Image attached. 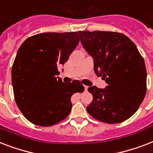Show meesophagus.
<instances>
[{
  "instance_id": "obj_1",
  "label": "esophagus",
  "mask_w": 153,
  "mask_h": 153,
  "mask_svg": "<svg viewBox=\"0 0 153 153\" xmlns=\"http://www.w3.org/2000/svg\"><path fill=\"white\" fill-rule=\"evenodd\" d=\"M84 88H85V91H87V89H88L87 85H84Z\"/></svg>"
}]
</instances>
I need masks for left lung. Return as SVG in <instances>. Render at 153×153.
Listing matches in <instances>:
<instances>
[{
    "mask_svg": "<svg viewBox=\"0 0 153 153\" xmlns=\"http://www.w3.org/2000/svg\"><path fill=\"white\" fill-rule=\"evenodd\" d=\"M81 43L94 59L97 75L107 86H89L93 101L86 110L94 119L119 123L131 117L146 94L145 60L137 46L123 33L110 31H79Z\"/></svg>",
    "mask_w": 153,
    "mask_h": 153,
    "instance_id": "left-lung-1",
    "label": "left lung"
}]
</instances>
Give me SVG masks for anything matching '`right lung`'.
Returning <instances> with one entry per match:
<instances>
[{
  "label": "right lung",
  "instance_id": "1",
  "mask_svg": "<svg viewBox=\"0 0 153 153\" xmlns=\"http://www.w3.org/2000/svg\"><path fill=\"white\" fill-rule=\"evenodd\" d=\"M79 42L78 32L42 33L24 41L12 68L16 105L30 123L49 126L71 112V97L84 91L78 80L63 82L58 68L68 60Z\"/></svg>",
  "mask_w": 153,
  "mask_h": 153
}]
</instances>
